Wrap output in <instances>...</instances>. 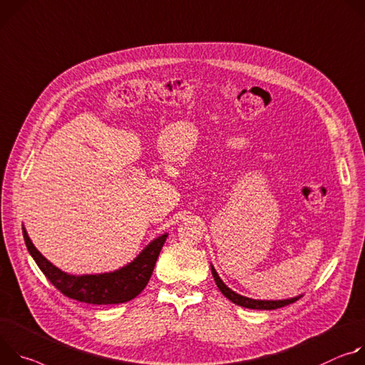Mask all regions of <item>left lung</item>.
<instances>
[{
  "label": "left lung",
  "mask_w": 365,
  "mask_h": 365,
  "mask_svg": "<svg viewBox=\"0 0 365 365\" xmlns=\"http://www.w3.org/2000/svg\"><path fill=\"white\" fill-rule=\"evenodd\" d=\"M212 274H213V278L216 281V284L219 287V290L225 294L226 299H229L230 302H233L237 306H242V307H247V309H258V310H274V309H279V307H284L287 304H292L294 303L296 300H299V297H294V299H287V300H254V299H248V297H244L240 296L235 292H232L225 282L220 279V277L217 275L216 269L212 267Z\"/></svg>",
  "instance_id": "left-lung-1"
}]
</instances>
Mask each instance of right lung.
Instances as JSON below:
<instances>
[{
  "mask_svg": "<svg viewBox=\"0 0 365 365\" xmlns=\"http://www.w3.org/2000/svg\"><path fill=\"white\" fill-rule=\"evenodd\" d=\"M26 247L42 272L66 297L90 304H118L135 299L146 287L158 255L168 235L152 240L142 254L129 265L114 272L98 275H69L52 265L40 254L23 227Z\"/></svg>",
  "mask_w": 365,
  "mask_h": 365,
  "instance_id": "add662e5",
  "label": "right lung"
}]
</instances>
